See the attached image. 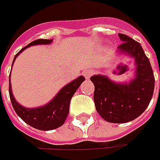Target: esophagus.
<instances>
[{
	"instance_id": "esophagus-1",
	"label": "esophagus",
	"mask_w": 160,
	"mask_h": 160,
	"mask_svg": "<svg viewBox=\"0 0 160 160\" xmlns=\"http://www.w3.org/2000/svg\"><path fill=\"white\" fill-rule=\"evenodd\" d=\"M92 70H91V69H88V70H85L83 71V76L85 77V78H87V79H89L91 76L92 75Z\"/></svg>"
}]
</instances>
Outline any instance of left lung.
<instances>
[{
    "label": "left lung",
    "mask_w": 160,
    "mask_h": 160,
    "mask_svg": "<svg viewBox=\"0 0 160 160\" xmlns=\"http://www.w3.org/2000/svg\"><path fill=\"white\" fill-rule=\"evenodd\" d=\"M122 44L118 55L133 58V78L126 82H116L105 75H94V103L97 112L109 123L123 124L137 118L149 106L155 78L149 58L138 42L126 34H118Z\"/></svg>",
    "instance_id": "8db88e82"
}]
</instances>
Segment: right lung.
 I'll list each match as a JSON object with an SVG mask.
<instances>
[{
	"label": "right lung",
	"instance_id": "right-lung-1",
	"mask_svg": "<svg viewBox=\"0 0 160 160\" xmlns=\"http://www.w3.org/2000/svg\"><path fill=\"white\" fill-rule=\"evenodd\" d=\"M52 42L53 39L52 40L39 39L32 42L31 43L24 47L16 54L12 62V66L14 64V61L17 57L28 47L40 45V44H43V45L51 44ZM84 80L85 78L83 76H80L76 79H74L73 81H71L70 83L64 85L57 92V94L46 104L39 107L26 108L16 101L15 97L12 93L10 76H9V92L10 101L16 113L28 125L42 131L54 130L62 126L65 123L66 118H68L69 113V104H70L71 98L74 96L75 92H77V90L79 88V86Z\"/></svg>",
	"mask_w": 160,
	"mask_h": 160
}]
</instances>
